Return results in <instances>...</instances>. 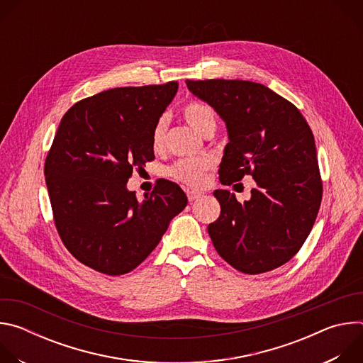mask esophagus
I'll return each mask as SVG.
<instances>
[{
	"instance_id": "34e87169",
	"label": "esophagus",
	"mask_w": 363,
	"mask_h": 363,
	"mask_svg": "<svg viewBox=\"0 0 363 363\" xmlns=\"http://www.w3.org/2000/svg\"><path fill=\"white\" fill-rule=\"evenodd\" d=\"M186 195H188L189 201H195L202 195V192H199V191H186Z\"/></svg>"
}]
</instances>
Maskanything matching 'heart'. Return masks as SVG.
<instances>
[{
	"instance_id": "b5f03b06",
	"label": "heart",
	"mask_w": 363,
	"mask_h": 363,
	"mask_svg": "<svg viewBox=\"0 0 363 363\" xmlns=\"http://www.w3.org/2000/svg\"><path fill=\"white\" fill-rule=\"evenodd\" d=\"M182 118L185 122L199 135H203L217 128V115L208 103L201 100H191L182 108ZM167 129V121L162 118L153 128L152 145L155 149H160L164 145ZM211 161L202 160H182L177 162L171 169V175L189 186H201L205 181V172L210 169Z\"/></svg>"
}]
</instances>
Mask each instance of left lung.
<instances>
[{
	"label": "left lung",
	"instance_id": "1",
	"mask_svg": "<svg viewBox=\"0 0 363 363\" xmlns=\"http://www.w3.org/2000/svg\"><path fill=\"white\" fill-rule=\"evenodd\" d=\"M189 91L225 122L228 143L220 182L251 175L255 188L242 203L214 191L221 214L208 234L224 260L245 274L274 270L301 248L322 201L312 129L298 109L264 84L247 80H186Z\"/></svg>",
	"mask_w": 363,
	"mask_h": 363
}]
</instances>
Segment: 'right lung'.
<instances>
[{
  "instance_id": "add662e5",
  "label": "right lung",
  "mask_w": 363,
  "mask_h": 363,
  "mask_svg": "<svg viewBox=\"0 0 363 363\" xmlns=\"http://www.w3.org/2000/svg\"><path fill=\"white\" fill-rule=\"evenodd\" d=\"M178 83L116 87L83 99L63 116L45 158L44 177L66 248L109 276L136 269L188 203L175 182L161 179L139 201L126 184L152 161V132Z\"/></svg>"
}]
</instances>
